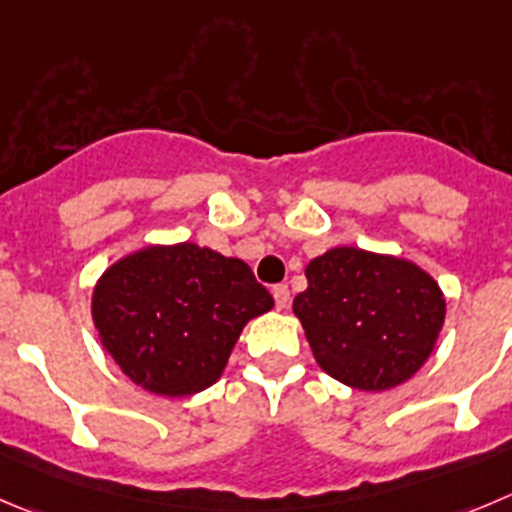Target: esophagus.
Masks as SVG:
<instances>
[{
    "label": "esophagus",
    "mask_w": 512,
    "mask_h": 512,
    "mask_svg": "<svg viewBox=\"0 0 512 512\" xmlns=\"http://www.w3.org/2000/svg\"><path fill=\"white\" fill-rule=\"evenodd\" d=\"M271 294H274L276 309H286V304H289V286L276 284L274 289H271Z\"/></svg>",
    "instance_id": "1"
}]
</instances>
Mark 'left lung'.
Returning <instances> with one entry per match:
<instances>
[{"mask_svg": "<svg viewBox=\"0 0 512 512\" xmlns=\"http://www.w3.org/2000/svg\"><path fill=\"white\" fill-rule=\"evenodd\" d=\"M306 281L294 314L319 367L347 387H397L435 349L445 299L412 261L342 246L311 261Z\"/></svg>", "mask_w": 512, "mask_h": 512, "instance_id": "left-lung-1", "label": "left lung"}]
</instances>
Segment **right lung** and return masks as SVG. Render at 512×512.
Here are the masks:
<instances>
[{
  "label": "right lung",
  "mask_w": 512,
  "mask_h": 512,
  "mask_svg": "<svg viewBox=\"0 0 512 512\" xmlns=\"http://www.w3.org/2000/svg\"><path fill=\"white\" fill-rule=\"evenodd\" d=\"M271 306L241 259L178 243L110 266L92 294V319L102 347L135 384L188 397L221 377L246 321Z\"/></svg>",
  "instance_id": "obj_1"
}]
</instances>
